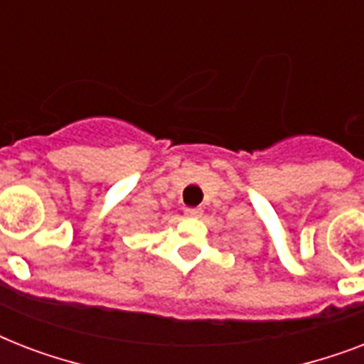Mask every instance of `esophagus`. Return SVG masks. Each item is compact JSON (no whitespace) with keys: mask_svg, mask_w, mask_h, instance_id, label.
I'll list each match as a JSON object with an SVG mask.
<instances>
[{"mask_svg":"<svg viewBox=\"0 0 364 364\" xmlns=\"http://www.w3.org/2000/svg\"><path fill=\"white\" fill-rule=\"evenodd\" d=\"M185 215H187V217H202V210H200V208H187V210H185Z\"/></svg>","mask_w":364,"mask_h":364,"instance_id":"obj_1","label":"esophagus"}]
</instances>
